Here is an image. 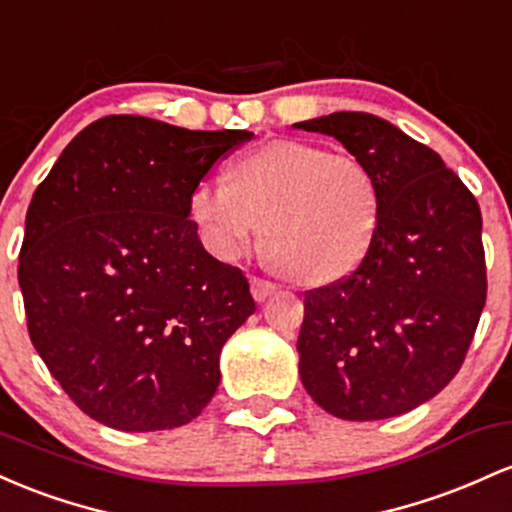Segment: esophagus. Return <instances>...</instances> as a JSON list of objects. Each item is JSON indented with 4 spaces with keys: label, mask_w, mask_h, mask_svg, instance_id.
Returning <instances> with one entry per match:
<instances>
[{
    "label": "esophagus",
    "mask_w": 512,
    "mask_h": 512,
    "mask_svg": "<svg viewBox=\"0 0 512 512\" xmlns=\"http://www.w3.org/2000/svg\"><path fill=\"white\" fill-rule=\"evenodd\" d=\"M251 295H254L256 302H263L268 300V297L273 295L275 292V285L271 283V280H261V278H251Z\"/></svg>",
    "instance_id": "esophagus-1"
}]
</instances>
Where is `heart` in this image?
I'll use <instances>...</instances> for the list:
<instances>
[{"mask_svg": "<svg viewBox=\"0 0 512 512\" xmlns=\"http://www.w3.org/2000/svg\"><path fill=\"white\" fill-rule=\"evenodd\" d=\"M188 217L217 261L234 263L261 237L266 256L304 285L355 271L380 225V186L363 159L302 140L241 154L227 181H203Z\"/></svg>", "mask_w": 512, "mask_h": 512, "instance_id": "heart-1", "label": "heart"}]
</instances>
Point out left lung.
<instances>
[{
    "label": "left lung",
    "mask_w": 512,
    "mask_h": 512,
    "mask_svg": "<svg viewBox=\"0 0 512 512\" xmlns=\"http://www.w3.org/2000/svg\"><path fill=\"white\" fill-rule=\"evenodd\" d=\"M336 137L380 186V225L348 278L304 292L307 394L343 421L416 409L464 363L486 304L481 210L438 152L372 113L295 123Z\"/></svg>",
    "instance_id": "8db88e82"
}]
</instances>
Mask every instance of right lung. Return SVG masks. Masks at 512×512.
Listing matches in <instances>:
<instances>
[{"instance_id": "right-lung-1", "label": "right lung", "mask_w": 512, "mask_h": 512, "mask_svg": "<svg viewBox=\"0 0 512 512\" xmlns=\"http://www.w3.org/2000/svg\"><path fill=\"white\" fill-rule=\"evenodd\" d=\"M251 137L106 116L33 193L19 256L28 333L103 426H186L217 392L222 346L256 302L244 273L203 249L188 195Z\"/></svg>"}]
</instances>
